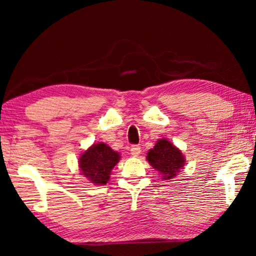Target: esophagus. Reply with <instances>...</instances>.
Returning a JSON list of instances; mask_svg holds the SVG:
<instances>
[{
  "instance_id": "1",
  "label": "esophagus",
  "mask_w": 256,
  "mask_h": 256,
  "mask_svg": "<svg viewBox=\"0 0 256 256\" xmlns=\"http://www.w3.org/2000/svg\"><path fill=\"white\" fill-rule=\"evenodd\" d=\"M131 154L133 156V157H138V154H141V148L138 146H131Z\"/></svg>"
}]
</instances>
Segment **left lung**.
Instances as JSON below:
<instances>
[{"label": "left lung", "instance_id": "obj_1", "mask_svg": "<svg viewBox=\"0 0 256 256\" xmlns=\"http://www.w3.org/2000/svg\"><path fill=\"white\" fill-rule=\"evenodd\" d=\"M146 160L162 175V180H172L185 164L182 151L167 138L158 140L152 149L146 154Z\"/></svg>", "mask_w": 256, "mask_h": 256}]
</instances>
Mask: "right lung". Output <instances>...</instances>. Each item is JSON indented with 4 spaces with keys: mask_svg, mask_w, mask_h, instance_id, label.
<instances>
[{
    "mask_svg": "<svg viewBox=\"0 0 256 256\" xmlns=\"http://www.w3.org/2000/svg\"><path fill=\"white\" fill-rule=\"evenodd\" d=\"M120 159V154L106 144H94L80 156L79 168L81 175L94 184L105 185L110 180L112 170Z\"/></svg>",
    "mask_w": 256,
    "mask_h": 256,
    "instance_id": "1",
    "label": "right lung"
}]
</instances>
